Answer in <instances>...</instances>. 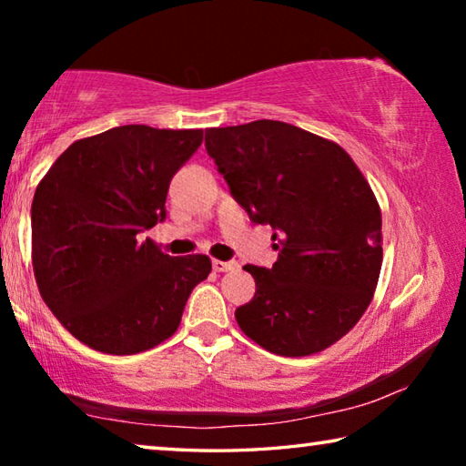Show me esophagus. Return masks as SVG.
Returning <instances> with one entry per match:
<instances>
[{"label": "esophagus", "mask_w": 466, "mask_h": 466, "mask_svg": "<svg viewBox=\"0 0 466 466\" xmlns=\"http://www.w3.org/2000/svg\"><path fill=\"white\" fill-rule=\"evenodd\" d=\"M214 271H218V273H226V271H232V269H236V267H238V263L236 261H219V258H214Z\"/></svg>", "instance_id": "obj_1"}]
</instances>
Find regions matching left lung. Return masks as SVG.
<instances>
[{
    "label": "left lung",
    "mask_w": 466,
    "mask_h": 466,
    "mask_svg": "<svg viewBox=\"0 0 466 466\" xmlns=\"http://www.w3.org/2000/svg\"><path fill=\"white\" fill-rule=\"evenodd\" d=\"M230 193L279 250L271 269L244 265L255 298L236 309L263 350L304 358L358 325L382 267V214L372 187L335 141L281 121L205 131Z\"/></svg>",
    "instance_id": "1"
}]
</instances>
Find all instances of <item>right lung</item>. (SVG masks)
Segmentation results:
<instances>
[{
    "label": "right lung",
    "mask_w": 466,
    "mask_h": 466,
    "mask_svg": "<svg viewBox=\"0 0 466 466\" xmlns=\"http://www.w3.org/2000/svg\"><path fill=\"white\" fill-rule=\"evenodd\" d=\"M203 129L123 125L74 141L33 199L38 291L77 341L110 356L147 351L177 333L208 278V255L170 257L141 232L167 218L170 178Z\"/></svg>",
    "instance_id": "1"
}]
</instances>
